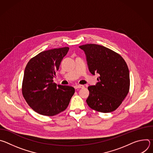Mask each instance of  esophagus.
Segmentation results:
<instances>
[{"mask_svg":"<svg viewBox=\"0 0 153 153\" xmlns=\"http://www.w3.org/2000/svg\"><path fill=\"white\" fill-rule=\"evenodd\" d=\"M84 86L82 85H77L75 86V88L76 89H79V88H83Z\"/></svg>","mask_w":153,"mask_h":153,"instance_id":"1","label":"esophagus"}]
</instances>
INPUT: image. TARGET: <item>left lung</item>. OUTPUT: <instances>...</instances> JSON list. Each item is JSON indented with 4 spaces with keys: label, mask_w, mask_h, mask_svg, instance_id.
Masks as SVG:
<instances>
[{
    "label": "left lung",
    "mask_w": 153,
    "mask_h": 153,
    "mask_svg": "<svg viewBox=\"0 0 153 153\" xmlns=\"http://www.w3.org/2000/svg\"><path fill=\"white\" fill-rule=\"evenodd\" d=\"M85 53L90 73L100 76L96 85L89 86L88 105L101 113L114 111L121 105L129 90V73L123 57L114 51L96 44L79 47Z\"/></svg>",
    "instance_id": "left-lung-1"
}]
</instances>
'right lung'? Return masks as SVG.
<instances>
[{"mask_svg":"<svg viewBox=\"0 0 153 153\" xmlns=\"http://www.w3.org/2000/svg\"><path fill=\"white\" fill-rule=\"evenodd\" d=\"M68 47L42 51L31 58L24 71L22 94L36 113L53 116L67 108L75 90L67 85H57L53 79Z\"/></svg>","mask_w":153,"mask_h":153,"instance_id":"add662e5","label":"right lung"}]
</instances>
